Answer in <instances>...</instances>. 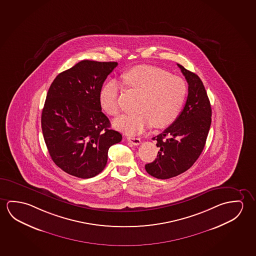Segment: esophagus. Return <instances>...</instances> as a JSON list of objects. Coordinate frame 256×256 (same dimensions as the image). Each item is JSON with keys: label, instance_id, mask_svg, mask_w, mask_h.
I'll return each instance as SVG.
<instances>
[{"label": "esophagus", "instance_id": "obj_1", "mask_svg": "<svg viewBox=\"0 0 256 256\" xmlns=\"http://www.w3.org/2000/svg\"><path fill=\"white\" fill-rule=\"evenodd\" d=\"M127 140L130 142L132 145H135V146H138L140 144V138H135V137L129 136V137H127Z\"/></svg>", "mask_w": 256, "mask_h": 256}]
</instances>
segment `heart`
I'll list each match as a JSON object with an SVG mask.
<instances>
[{
    "instance_id": "1",
    "label": "heart",
    "mask_w": 256,
    "mask_h": 256,
    "mask_svg": "<svg viewBox=\"0 0 256 256\" xmlns=\"http://www.w3.org/2000/svg\"><path fill=\"white\" fill-rule=\"evenodd\" d=\"M124 84L140 94L137 114H124L114 121V126L126 134H140L152 124L161 129L170 126L182 108L187 86L182 78L170 74L164 69L151 65L134 66L122 74ZM121 86L116 81L103 86L100 94L102 110L110 116L120 112L118 96Z\"/></svg>"
}]
</instances>
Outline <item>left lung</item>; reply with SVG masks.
I'll list each match as a JSON object with an SVG mask.
<instances>
[{"label":"left lung","instance_id":"obj_1","mask_svg":"<svg viewBox=\"0 0 256 256\" xmlns=\"http://www.w3.org/2000/svg\"><path fill=\"white\" fill-rule=\"evenodd\" d=\"M188 84L187 102L174 122L154 137L160 150L145 166L154 178H172L190 169L202 153L212 122V108L203 82L198 74L177 64Z\"/></svg>","mask_w":256,"mask_h":256}]
</instances>
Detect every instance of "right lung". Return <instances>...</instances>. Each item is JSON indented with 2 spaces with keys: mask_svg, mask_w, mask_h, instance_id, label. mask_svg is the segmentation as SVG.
<instances>
[{
  "mask_svg": "<svg viewBox=\"0 0 256 256\" xmlns=\"http://www.w3.org/2000/svg\"><path fill=\"white\" fill-rule=\"evenodd\" d=\"M118 62L80 61L58 74L42 112V130L50 156L66 174L92 178L104 170L110 146L122 135L110 130L100 94Z\"/></svg>",
  "mask_w": 256,
  "mask_h": 256,
  "instance_id": "right-lung-1",
  "label": "right lung"
}]
</instances>
